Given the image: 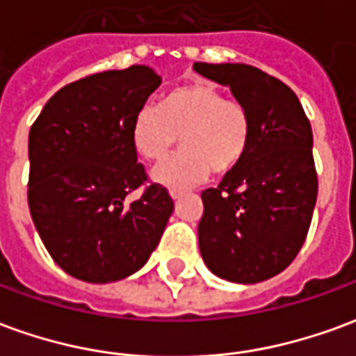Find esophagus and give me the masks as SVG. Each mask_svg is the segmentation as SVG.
I'll return each instance as SVG.
<instances>
[{
  "instance_id": "esophagus-1",
  "label": "esophagus",
  "mask_w": 356,
  "mask_h": 356,
  "mask_svg": "<svg viewBox=\"0 0 356 356\" xmlns=\"http://www.w3.org/2000/svg\"><path fill=\"white\" fill-rule=\"evenodd\" d=\"M183 191H177V188H171L170 191V196L171 198H173V200H179V198H181V196H183Z\"/></svg>"
}]
</instances>
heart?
Returning <instances> with one entry per match:
<instances>
[{
    "label": "heart",
    "mask_w": 356,
    "mask_h": 356,
    "mask_svg": "<svg viewBox=\"0 0 356 356\" xmlns=\"http://www.w3.org/2000/svg\"><path fill=\"white\" fill-rule=\"evenodd\" d=\"M183 150L152 170V181L168 188H188L209 171L225 175L246 156L252 139V116L238 99L225 97L209 81L173 88L158 106H143L131 124L135 152L148 162L162 160L177 145Z\"/></svg>",
    "instance_id": "heart-1"
}]
</instances>
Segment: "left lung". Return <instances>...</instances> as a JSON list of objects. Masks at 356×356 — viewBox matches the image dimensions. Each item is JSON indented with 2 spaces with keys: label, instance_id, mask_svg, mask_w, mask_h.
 I'll return each instance as SVG.
<instances>
[{
  "label": "left lung",
  "instance_id": "left-lung-1",
  "mask_svg": "<svg viewBox=\"0 0 356 356\" xmlns=\"http://www.w3.org/2000/svg\"><path fill=\"white\" fill-rule=\"evenodd\" d=\"M194 70L231 88L252 116L246 156L217 188L202 193V259L229 282H263L296 259L313 219L311 124L298 95L255 66L194 63Z\"/></svg>",
  "mask_w": 356,
  "mask_h": 356
}]
</instances>
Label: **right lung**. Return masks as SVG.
Returning a JSON list of instances; mask_svg holds the SVG:
<instances>
[{
	"mask_svg": "<svg viewBox=\"0 0 356 356\" xmlns=\"http://www.w3.org/2000/svg\"><path fill=\"white\" fill-rule=\"evenodd\" d=\"M162 78L148 66L91 74L43 106L28 135V206L53 261L78 280L106 284L137 273L162 238L173 200L148 185L131 124Z\"/></svg>",
	"mask_w": 356,
	"mask_h": 356,
	"instance_id": "obj_1",
	"label": "right lung"
}]
</instances>
